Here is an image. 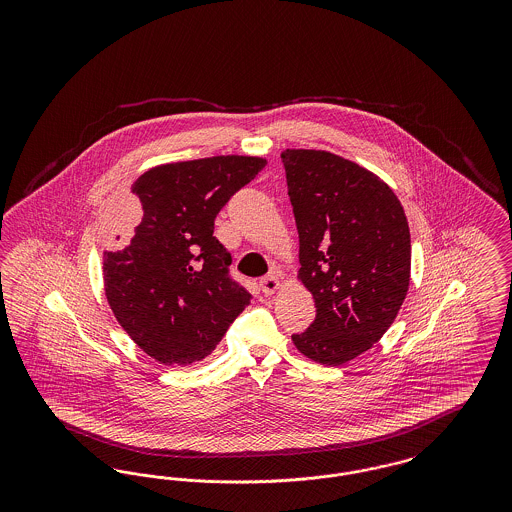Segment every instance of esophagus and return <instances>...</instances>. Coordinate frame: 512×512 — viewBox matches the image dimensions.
Here are the masks:
<instances>
[{"label": "esophagus", "mask_w": 512, "mask_h": 512, "mask_svg": "<svg viewBox=\"0 0 512 512\" xmlns=\"http://www.w3.org/2000/svg\"><path fill=\"white\" fill-rule=\"evenodd\" d=\"M259 290L263 295H272V293L278 292L280 290V280H278V276H274V274H270V276H265L261 282H259Z\"/></svg>", "instance_id": "esophagus-1"}]
</instances>
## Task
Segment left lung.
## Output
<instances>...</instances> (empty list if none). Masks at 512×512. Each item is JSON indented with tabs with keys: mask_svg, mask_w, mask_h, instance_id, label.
Wrapping results in <instances>:
<instances>
[{
	"mask_svg": "<svg viewBox=\"0 0 512 512\" xmlns=\"http://www.w3.org/2000/svg\"><path fill=\"white\" fill-rule=\"evenodd\" d=\"M299 234V282L317 317L293 334L305 357L340 366L368 351L397 317L411 282V232L390 186L324 149H284Z\"/></svg>",
	"mask_w": 512,
	"mask_h": 512,
	"instance_id": "left-lung-1",
	"label": "left lung"
}]
</instances>
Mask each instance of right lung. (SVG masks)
Masks as SVG:
<instances>
[{"instance_id":"1","label":"right lung","mask_w":512,"mask_h":512,"mask_svg":"<svg viewBox=\"0 0 512 512\" xmlns=\"http://www.w3.org/2000/svg\"><path fill=\"white\" fill-rule=\"evenodd\" d=\"M265 165L263 157L217 155L157 165L132 184L122 207L130 240L103 251V286L124 332L151 359L203 361L249 305L213 230L224 203Z\"/></svg>"}]
</instances>
